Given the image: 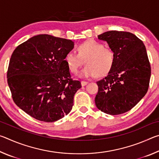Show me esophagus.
Here are the masks:
<instances>
[{
  "mask_svg": "<svg viewBox=\"0 0 159 159\" xmlns=\"http://www.w3.org/2000/svg\"><path fill=\"white\" fill-rule=\"evenodd\" d=\"M88 82L87 81H81V85L82 86H85L88 84Z\"/></svg>",
  "mask_w": 159,
  "mask_h": 159,
  "instance_id": "obj_1",
  "label": "esophagus"
}]
</instances>
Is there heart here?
Instances as JSON below:
<instances>
[{"instance_id":"b5f03b06","label":"heart","mask_w":159,"mask_h":159,"mask_svg":"<svg viewBox=\"0 0 159 159\" xmlns=\"http://www.w3.org/2000/svg\"><path fill=\"white\" fill-rule=\"evenodd\" d=\"M77 54L69 51L64 57V63L72 74H76L85 61V66L80 77H102L108 74L115 63L116 55L111 48H105L103 43L95 40H88L79 45Z\"/></svg>"}]
</instances>
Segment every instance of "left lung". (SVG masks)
Wrapping results in <instances>:
<instances>
[{"label":"left lung","instance_id":"left-lung-1","mask_svg":"<svg viewBox=\"0 0 159 159\" xmlns=\"http://www.w3.org/2000/svg\"><path fill=\"white\" fill-rule=\"evenodd\" d=\"M98 39L108 43L116 59L108 75L97 82L96 107L107 114H121L133 108L149 88L151 66L146 48L130 32L109 31Z\"/></svg>","mask_w":159,"mask_h":159}]
</instances>
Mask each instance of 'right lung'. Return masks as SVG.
<instances>
[{
    "label": "right lung",
    "mask_w": 159,
    "mask_h": 159,
    "mask_svg": "<svg viewBox=\"0 0 159 159\" xmlns=\"http://www.w3.org/2000/svg\"><path fill=\"white\" fill-rule=\"evenodd\" d=\"M74 42L48 34L33 36L15 48L7 69L13 101L26 114L55 122L71 111L74 97L81 88L71 79L64 63Z\"/></svg>",
    "instance_id": "1"
}]
</instances>
